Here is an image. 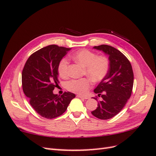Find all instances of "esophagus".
I'll return each instance as SVG.
<instances>
[{"instance_id":"esophagus-1","label":"esophagus","mask_w":156,"mask_h":156,"mask_svg":"<svg viewBox=\"0 0 156 156\" xmlns=\"http://www.w3.org/2000/svg\"><path fill=\"white\" fill-rule=\"evenodd\" d=\"M76 97H78V98H82V99H88V97H83V96H81V95H79V94L76 96Z\"/></svg>"}]
</instances>
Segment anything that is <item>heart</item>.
<instances>
[{
    "label": "heart",
    "instance_id": "obj_1",
    "mask_svg": "<svg viewBox=\"0 0 156 156\" xmlns=\"http://www.w3.org/2000/svg\"><path fill=\"white\" fill-rule=\"evenodd\" d=\"M74 60L84 66V74L89 78L72 79L67 82L69 91L79 94H85L92 87V81H102L107 75L110 68V61L105 55H97L96 53L88 49H80L72 55ZM69 63L65 58L59 62L58 72L60 77L66 78L69 75Z\"/></svg>",
    "mask_w": 156,
    "mask_h": 156
}]
</instances>
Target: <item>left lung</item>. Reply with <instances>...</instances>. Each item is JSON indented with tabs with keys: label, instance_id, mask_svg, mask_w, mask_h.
Listing matches in <instances>:
<instances>
[{
	"label": "left lung",
	"instance_id": "1",
	"mask_svg": "<svg viewBox=\"0 0 156 156\" xmlns=\"http://www.w3.org/2000/svg\"><path fill=\"white\" fill-rule=\"evenodd\" d=\"M108 55L110 68L106 77L94 92L101 97L98 107L91 113L98 119L107 120L117 115L131 97L133 87V72L130 62L118 49L107 45L94 46Z\"/></svg>",
	"mask_w": 156,
	"mask_h": 156
}]
</instances>
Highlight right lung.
<instances>
[{"label": "right lung", "mask_w": 156, "mask_h": 156, "mask_svg": "<svg viewBox=\"0 0 156 156\" xmlns=\"http://www.w3.org/2000/svg\"><path fill=\"white\" fill-rule=\"evenodd\" d=\"M69 49L57 45L46 46L29 56L23 69V90L42 117L51 119L62 115L76 97L69 92L61 96L53 93L59 83V62Z\"/></svg>", "instance_id": "right-lung-1"}]
</instances>
